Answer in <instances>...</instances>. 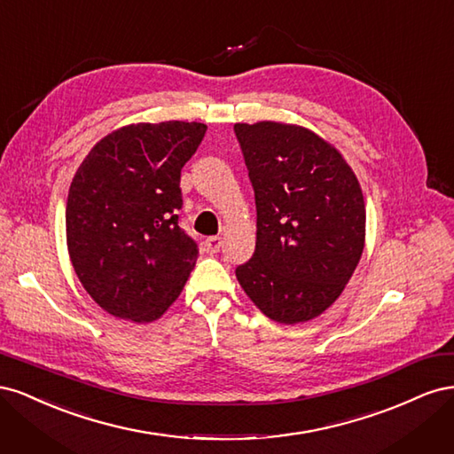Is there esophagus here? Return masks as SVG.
I'll use <instances>...</instances> for the list:
<instances>
[{"label": "esophagus", "mask_w": 454, "mask_h": 454, "mask_svg": "<svg viewBox=\"0 0 454 454\" xmlns=\"http://www.w3.org/2000/svg\"><path fill=\"white\" fill-rule=\"evenodd\" d=\"M219 248H222V239L219 237H208L204 240V250L208 254H217Z\"/></svg>", "instance_id": "esophagus-1"}]
</instances>
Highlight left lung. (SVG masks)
<instances>
[{"instance_id": "1", "label": "left lung", "mask_w": 454, "mask_h": 454, "mask_svg": "<svg viewBox=\"0 0 454 454\" xmlns=\"http://www.w3.org/2000/svg\"><path fill=\"white\" fill-rule=\"evenodd\" d=\"M255 191L254 257L237 280L267 318L294 325L332 307L365 246V202L340 151L310 129L237 122Z\"/></svg>"}]
</instances>
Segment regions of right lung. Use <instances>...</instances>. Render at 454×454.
<instances>
[{
  "instance_id": "add662e5",
  "label": "right lung",
  "mask_w": 454,
  "mask_h": 454,
  "mask_svg": "<svg viewBox=\"0 0 454 454\" xmlns=\"http://www.w3.org/2000/svg\"><path fill=\"white\" fill-rule=\"evenodd\" d=\"M202 122L121 127L79 164L66 204V242L87 294L115 318L153 322L182 294L199 246L177 223L180 174Z\"/></svg>"
}]
</instances>
